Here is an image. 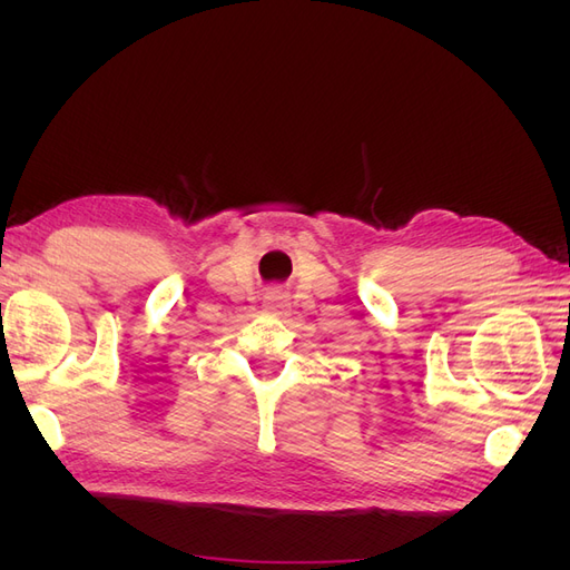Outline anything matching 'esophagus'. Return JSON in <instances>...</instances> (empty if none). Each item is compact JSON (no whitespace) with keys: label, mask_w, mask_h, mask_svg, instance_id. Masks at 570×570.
Wrapping results in <instances>:
<instances>
[{"label":"esophagus","mask_w":570,"mask_h":570,"mask_svg":"<svg viewBox=\"0 0 570 570\" xmlns=\"http://www.w3.org/2000/svg\"><path fill=\"white\" fill-rule=\"evenodd\" d=\"M264 314L271 318H285L289 314V302L283 292H278V289L268 292L264 299Z\"/></svg>","instance_id":"obj_1"}]
</instances>
